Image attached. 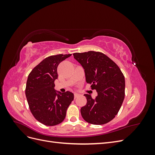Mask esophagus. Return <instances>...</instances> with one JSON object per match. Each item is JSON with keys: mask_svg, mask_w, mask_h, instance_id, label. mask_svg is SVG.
I'll use <instances>...</instances> for the list:
<instances>
[{"mask_svg": "<svg viewBox=\"0 0 155 155\" xmlns=\"http://www.w3.org/2000/svg\"><path fill=\"white\" fill-rule=\"evenodd\" d=\"M80 96V94H78V93H74V98H76L78 96Z\"/></svg>", "mask_w": 155, "mask_h": 155, "instance_id": "obj_1", "label": "esophagus"}]
</instances>
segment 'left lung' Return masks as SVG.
<instances>
[{"instance_id":"1","label":"left lung","mask_w":155,"mask_h":155,"mask_svg":"<svg viewBox=\"0 0 155 155\" xmlns=\"http://www.w3.org/2000/svg\"><path fill=\"white\" fill-rule=\"evenodd\" d=\"M73 55L85 70L87 83L97 92L94 99L90 94H84L87 102L81 108L83 118L94 125L109 122L118 114L125 97L123 73L113 61L99 51L74 53Z\"/></svg>"}]
</instances>
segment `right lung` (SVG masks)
<instances>
[{
	"instance_id": "obj_1",
	"label": "right lung",
	"mask_w": 155,
	"mask_h": 155,
	"mask_svg": "<svg viewBox=\"0 0 155 155\" xmlns=\"http://www.w3.org/2000/svg\"><path fill=\"white\" fill-rule=\"evenodd\" d=\"M71 55L49 56L34 67L28 77L25 94L30 111L37 121L45 125L61 123L74 100L72 92L58 94L54 89L58 65Z\"/></svg>"
}]
</instances>
